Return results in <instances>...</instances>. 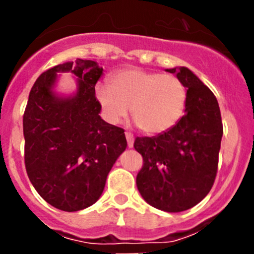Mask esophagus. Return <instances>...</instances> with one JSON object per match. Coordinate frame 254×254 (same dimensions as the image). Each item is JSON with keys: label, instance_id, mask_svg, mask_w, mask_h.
I'll return each instance as SVG.
<instances>
[{"label": "esophagus", "instance_id": "obj_1", "mask_svg": "<svg viewBox=\"0 0 254 254\" xmlns=\"http://www.w3.org/2000/svg\"><path fill=\"white\" fill-rule=\"evenodd\" d=\"M125 137H127V147L131 148L134 146V135L131 132H125Z\"/></svg>", "mask_w": 254, "mask_h": 254}]
</instances>
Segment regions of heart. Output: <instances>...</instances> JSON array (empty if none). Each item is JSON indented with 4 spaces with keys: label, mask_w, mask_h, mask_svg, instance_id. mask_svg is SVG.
Here are the masks:
<instances>
[{
    "label": "heart",
    "mask_w": 254,
    "mask_h": 254,
    "mask_svg": "<svg viewBox=\"0 0 254 254\" xmlns=\"http://www.w3.org/2000/svg\"><path fill=\"white\" fill-rule=\"evenodd\" d=\"M96 98L111 124H119L130 108L141 130L156 135L172 129L183 117L188 92L176 76L127 68L112 76L111 86L98 84Z\"/></svg>",
    "instance_id": "b5f03b06"
}]
</instances>
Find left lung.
Returning <instances> with one entry per match:
<instances>
[{
	"mask_svg": "<svg viewBox=\"0 0 254 254\" xmlns=\"http://www.w3.org/2000/svg\"><path fill=\"white\" fill-rule=\"evenodd\" d=\"M186 84V114L172 129L152 137H136L143 166L136 186L146 203L167 212L200 203L214 184L222 129L216 97L189 68H167Z\"/></svg>",
	"mask_w": 254,
	"mask_h": 254,
	"instance_id": "8db88e82",
	"label": "left lung"
}]
</instances>
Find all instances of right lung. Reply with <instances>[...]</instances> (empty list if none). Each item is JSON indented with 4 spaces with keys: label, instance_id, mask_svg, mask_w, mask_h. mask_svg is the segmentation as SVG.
Segmentation results:
<instances>
[{
    "label": "right lung",
    "instance_id": "add662e5",
    "mask_svg": "<svg viewBox=\"0 0 254 254\" xmlns=\"http://www.w3.org/2000/svg\"><path fill=\"white\" fill-rule=\"evenodd\" d=\"M60 72L78 77L72 96L53 91ZM102 73L96 61L81 59L49 68L30 89L23 115L27 175L39 195L63 211H78L98 200L127 145L124 130L99 115L94 87Z\"/></svg>",
    "mask_w": 254,
    "mask_h": 254
}]
</instances>
